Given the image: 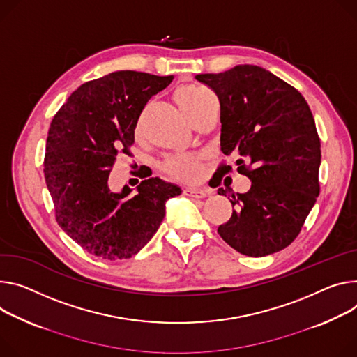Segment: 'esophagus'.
Returning <instances> with one entry per match:
<instances>
[{"mask_svg":"<svg viewBox=\"0 0 357 357\" xmlns=\"http://www.w3.org/2000/svg\"><path fill=\"white\" fill-rule=\"evenodd\" d=\"M183 193H185V195L190 197V198H195V199H202V198L208 197L206 190L199 189V188H185Z\"/></svg>","mask_w":357,"mask_h":357,"instance_id":"1","label":"esophagus"}]
</instances>
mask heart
<instances>
[{
	"instance_id": "1",
	"label": "heart",
	"mask_w": 357,
	"mask_h": 357,
	"mask_svg": "<svg viewBox=\"0 0 357 357\" xmlns=\"http://www.w3.org/2000/svg\"><path fill=\"white\" fill-rule=\"evenodd\" d=\"M212 96L195 85H181L175 91V101L183 115L189 118ZM164 171L182 181H198L202 176V162L198 156H175L164 164Z\"/></svg>"
}]
</instances>
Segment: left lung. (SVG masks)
Wrapping results in <instances>:
<instances>
[{"instance_id": "8db88e82", "label": "left lung", "mask_w": 357, "mask_h": 357, "mask_svg": "<svg viewBox=\"0 0 357 357\" xmlns=\"http://www.w3.org/2000/svg\"><path fill=\"white\" fill-rule=\"evenodd\" d=\"M195 78L219 98L220 151L238 156V172L252 182L248 192L231 195L236 209L218 234L246 256L284 249L319 197L320 139L306 100L271 71L249 63ZM231 169L222 165L218 175ZM218 193L226 197L223 188Z\"/></svg>"}]
</instances>
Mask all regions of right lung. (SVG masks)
<instances>
[{
    "label": "right lung",
    "instance_id": "right-lung-1",
    "mask_svg": "<svg viewBox=\"0 0 357 357\" xmlns=\"http://www.w3.org/2000/svg\"><path fill=\"white\" fill-rule=\"evenodd\" d=\"M174 77L116 71L82 84L54 116L44 175L61 229L86 252L108 261L137 255L156 234L178 185L142 181L135 193L109 189L119 151L129 155L135 128L151 96Z\"/></svg>",
    "mask_w": 357,
    "mask_h": 357
}]
</instances>
